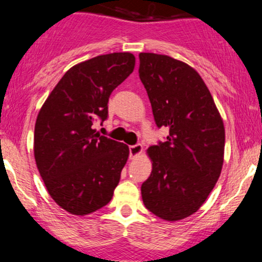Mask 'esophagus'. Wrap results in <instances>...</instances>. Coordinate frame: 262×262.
<instances>
[{
    "label": "esophagus",
    "instance_id": "obj_1",
    "mask_svg": "<svg viewBox=\"0 0 262 262\" xmlns=\"http://www.w3.org/2000/svg\"><path fill=\"white\" fill-rule=\"evenodd\" d=\"M141 152H143V146H141L140 144L129 146V155H130V159L137 158V156H139Z\"/></svg>",
    "mask_w": 262,
    "mask_h": 262
}]
</instances>
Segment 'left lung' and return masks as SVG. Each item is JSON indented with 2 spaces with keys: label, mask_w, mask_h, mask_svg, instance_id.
<instances>
[{
  "label": "left lung",
  "mask_w": 262,
  "mask_h": 262,
  "mask_svg": "<svg viewBox=\"0 0 262 262\" xmlns=\"http://www.w3.org/2000/svg\"><path fill=\"white\" fill-rule=\"evenodd\" d=\"M139 59L156 125L169 128L166 141L146 150L152 170L141 198L156 217L181 221L201 208L221 176L224 123L192 66L154 53H140Z\"/></svg>",
  "instance_id": "obj_1"
}]
</instances>
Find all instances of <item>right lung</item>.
Segmentation results:
<instances>
[{
  "label": "right lung",
  "instance_id": "1",
  "mask_svg": "<svg viewBox=\"0 0 262 262\" xmlns=\"http://www.w3.org/2000/svg\"><path fill=\"white\" fill-rule=\"evenodd\" d=\"M134 66L132 53H111L76 64L39 111L35 164L50 197L71 214H90L112 200L129 148L102 137L93 123L107 118L111 93Z\"/></svg>",
  "mask_w": 262,
  "mask_h": 262
}]
</instances>
